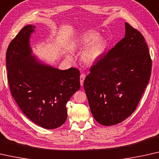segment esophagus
<instances>
[{
	"instance_id": "esophagus-1",
	"label": "esophagus",
	"mask_w": 159,
	"mask_h": 159,
	"mask_svg": "<svg viewBox=\"0 0 159 159\" xmlns=\"http://www.w3.org/2000/svg\"><path fill=\"white\" fill-rule=\"evenodd\" d=\"M85 78H86V75L84 74H81L80 76V85L83 86V84H84V81L85 80Z\"/></svg>"
}]
</instances>
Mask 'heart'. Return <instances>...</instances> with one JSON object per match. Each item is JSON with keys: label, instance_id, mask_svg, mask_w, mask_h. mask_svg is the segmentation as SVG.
<instances>
[{"label": "heart", "instance_id": "1", "mask_svg": "<svg viewBox=\"0 0 159 159\" xmlns=\"http://www.w3.org/2000/svg\"><path fill=\"white\" fill-rule=\"evenodd\" d=\"M97 36L93 31L85 32L79 36L75 41V48L82 50L87 46L82 55L85 63L91 65L97 61L104 53L106 48V40L102 36Z\"/></svg>", "mask_w": 159, "mask_h": 159}]
</instances>
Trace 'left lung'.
<instances>
[{"mask_svg":"<svg viewBox=\"0 0 159 159\" xmlns=\"http://www.w3.org/2000/svg\"><path fill=\"white\" fill-rule=\"evenodd\" d=\"M125 24V37L91 66L84 83L91 113L105 126L117 125L132 115L151 74L143 36Z\"/></svg>","mask_w":159,"mask_h":159,"instance_id":"left-lung-1","label":"left lung"}]
</instances>
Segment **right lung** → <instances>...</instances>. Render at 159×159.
Masks as SVG:
<instances>
[{"mask_svg": "<svg viewBox=\"0 0 159 159\" xmlns=\"http://www.w3.org/2000/svg\"><path fill=\"white\" fill-rule=\"evenodd\" d=\"M35 26L21 29L8 45L6 67L11 93L29 119L45 129L66 121V104L80 89V71L61 70L32 56L30 44Z\"/></svg>", "mask_w": 159, "mask_h": 159, "instance_id": "right-lung-1", "label": "right lung"}]
</instances>
